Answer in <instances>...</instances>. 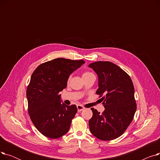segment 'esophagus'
<instances>
[{
  "label": "esophagus",
  "mask_w": 160,
  "mask_h": 160,
  "mask_svg": "<svg viewBox=\"0 0 160 160\" xmlns=\"http://www.w3.org/2000/svg\"><path fill=\"white\" fill-rule=\"evenodd\" d=\"M77 109H78V112H80L81 111L84 110L85 108L83 107V106H81V105H78V106H77Z\"/></svg>",
  "instance_id": "34e87169"
}]
</instances>
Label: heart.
<instances>
[{
  "mask_svg": "<svg viewBox=\"0 0 160 160\" xmlns=\"http://www.w3.org/2000/svg\"><path fill=\"white\" fill-rule=\"evenodd\" d=\"M92 73L91 72H83V74H82V77H86V76H88V75H89V74H91Z\"/></svg>",
  "mask_w": 160,
  "mask_h": 160,
  "instance_id": "1",
  "label": "heart"
}]
</instances>
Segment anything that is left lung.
Here are the masks:
<instances>
[{
    "label": "left lung",
    "instance_id": "1",
    "mask_svg": "<svg viewBox=\"0 0 160 160\" xmlns=\"http://www.w3.org/2000/svg\"><path fill=\"white\" fill-rule=\"evenodd\" d=\"M97 73L98 88L96 93L105 108L102 113L91 108L93 117L89 130L97 138L110 141L121 136L132 121L137 105L134 87L129 75L113 63L96 62L89 65Z\"/></svg>",
    "mask_w": 160,
    "mask_h": 160
}]
</instances>
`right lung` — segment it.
Masks as SVG:
<instances>
[{"instance_id":"1","label":"right lung","mask_w":160,"mask_h":160,"mask_svg":"<svg viewBox=\"0 0 160 160\" xmlns=\"http://www.w3.org/2000/svg\"><path fill=\"white\" fill-rule=\"evenodd\" d=\"M83 63L82 60L56 58L41 64L32 73L27 89L28 113L45 136L57 139L68 132L77 108L62 103L59 93L67 87L71 74Z\"/></svg>"}]
</instances>
